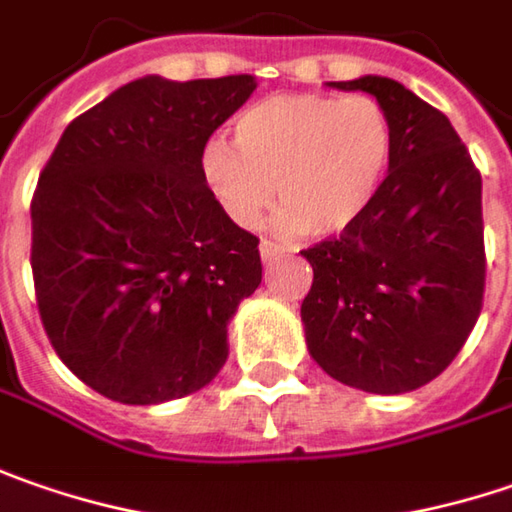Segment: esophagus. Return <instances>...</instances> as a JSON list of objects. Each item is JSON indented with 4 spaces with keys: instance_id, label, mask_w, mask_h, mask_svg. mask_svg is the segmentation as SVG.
<instances>
[{
    "instance_id": "obj_1",
    "label": "esophagus",
    "mask_w": 512,
    "mask_h": 512,
    "mask_svg": "<svg viewBox=\"0 0 512 512\" xmlns=\"http://www.w3.org/2000/svg\"><path fill=\"white\" fill-rule=\"evenodd\" d=\"M278 255H280L278 243H272V240H260V257H263V263H266V260H275Z\"/></svg>"
}]
</instances>
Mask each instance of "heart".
I'll return each instance as SVG.
<instances>
[{
    "mask_svg": "<svg viewBox=\"0 0 512 512\" xmlns=\"http://www.w3.org/2000/svg\"><path fill=\"white\" fill-rule=\"evenodd\" d=\"M392 123L372 97L275 94L234 123V145L209 140L200 174L240 226H255L275 191L280 229L344 232L367 212L392 163Z\"/></svg>",
    "mask_w": 512,
    "mask_h": 512,
    "instance_id": "obj_1",
    "label": "heart"
}]
</instances>
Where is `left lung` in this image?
Returning <instances> with one entry per match:
<instances>
[{"label": "left lung", "mask_w": 512, "mask_h": 512, "mask_svg": "<svg viewBox=\"0 0 512 512\" xmlns=\"http://www.w3.org/2000/svg\"><path fill=\"white\" fill-rule=\"evenodd\" d=\"M329 85L381 102L395 148L367 212L300 252L315 275L300 318L326 375L398 395L450 367L481 315V174L450 120L401 82Z\"/></svg>", "instance_id": "8db88e82"}]
</instances>
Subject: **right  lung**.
<instances>
[{
  "label": "right lung",
  "instance_id": "add662e5",
  "mask_svg": "<svg viewBox=\"0 0 512 512\" xmlns=\"http://www.w3.org/2000/svg\"><path fill=\"white\" fill-rule=\"evenodd\" d=\"M255 88L249 74L134 79L79 114L39 174V318L111 401L183 398L226 364L234 309L263 278L260 240L214 200L200 154Z\"/></svg>",
  "mask_w": 512,
  "mask_h": 512
}]
</instances>
